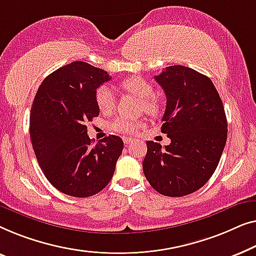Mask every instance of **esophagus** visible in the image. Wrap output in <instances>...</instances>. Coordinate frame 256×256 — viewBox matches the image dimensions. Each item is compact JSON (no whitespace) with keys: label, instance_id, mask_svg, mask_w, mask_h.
I'll return each instance as SVG.
<instances>
[{"label":"esophagus","instance_id":"obj_1","mask_svg":"<svg viewBox=\"0 0 256 256\" xmlns=\"http://www.w3.org/2000/svg\"><path fill=\"white\" fill-rule=\"evenodd\" d=\"M123 140H124L125 145H130V144L133 142V138H130V136H124Z\"/></svg>","mask_w":256,"mask_h":256}]
</instances>
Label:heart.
Masks as SVG:
<instances>
[{
  "label": "heart",
  "mask_w": 256,
  "mask_h": 256,
  "mask_svg": "<svg viewBox=\"0 0 256 256\" xmlns=\"http://www.w3.org/2000/svg\"><path fill=\"white\" fill-rule=\"evenodd\" d=\"M125 90L133 94V95L139 97L142 100L144 109L147 112L154 114L158 111V102L154 98V94H156V89H154L153 84H150L146 78L136 76L130 78L128 80L123 81L120 84ZM95 102L96 106L98 108L100 112L103 114H111L116 106V98H114V94L109 86L102 84L95 90ZM139 120H131V118L120 117L114 120L111 124V128L114 131L120 133H133L136 132V128H140Z\"/></svg>",
  "instance_id": "obj_1"
}]
</instances>
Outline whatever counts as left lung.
<instances>
[{
	"mask_svg": "<svg viewBox=\"0 0 256 256\" xmlns=\"http://www.w3.org/2000/svg\"><path fill=\"white\" fill-rule=\"evenodd\" d=\"M167 97L161 132L170 144L148 142L142 170L164 196L200 189L214 174L228 139V120L212 81L189 67L169 66L156 76Z\"/></svg>",
	"mask_w": 256,
	"mask_h": 256,
	"instance_id": "left-lung-1",
	"label": "left lung"
}]
</instances>
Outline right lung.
I'll return each instance as SVG.
<instances>
[{"mask_svg": "<svg viewBox=\"0 0 256 256\" xmlns=\"http://www.w3.org/2000/svg\"><path fill=\"white\" fill-rule=\"evenodd\" d=\"M110 78L100 68L74 61L50 74L34 96L32 147L46 178L66 195H96L114 176L123 140L110 134L92 145L86 125L100 114L95 90Z\"/></svg>", "mask_w": 256, "mask_h": 256, "instance_id": "obj_1", "label": "right lung"}]
</instances>
